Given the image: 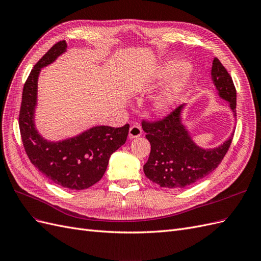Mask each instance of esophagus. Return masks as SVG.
Listing matches in <instances>:
<instances>
[{
  "mask_svg": "<svg viewBox=\"0 0 261 261\" xmlns=\"http://www.w3.org/2000/svg\"><path fill=\"white\" fill-rule=\"evenodd\" d=\"M141 135H142V129H141V126L138 124H133L129 130V138L130 139L139 138Z\"/></svg>",
  "mask_w": 261,
  "mask_h": 261,
  "instance_id": "34e87169",
  "label": "esophagus"
}]
</instances>
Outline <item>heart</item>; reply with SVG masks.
Returning <instances> with one entry per match:
<instances>
[{
	"label": "heart",
	"mask_w": 261,
	"mask_h": 261,
	"mask_svg": "<svg viewBox=\"0 0 261 261\" xmlns=\"http://www.w3.org/2000/svg\"><path fill=\"white\" fill-rule=\"evenodd\" d=\"M174 73L176 75L172 79L166 88L153 101V110L155 113H168L175 106V103L181 98V96L190 85V71L185 68V63L180 61H173L166 64L158 73V80L161 82L167 81L172 77Z\"/></svg>",
	"instance_id": "1"
}]
</instances>
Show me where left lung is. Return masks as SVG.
<instances>
[{"instance_id":"obj_1","label":"left lung","mask_w":261,"mask_h":261,"mask_svg":"<svg viewBox=\"0 0 261 261\" xmlns=\"http://www.w3.org/2000/svg\"><path fill=\"white\" fill-rule=\"evenodd\" d=\"M211 74L220 97L229 102L236 117V88L218 58H214ZM182 107L178 106L161 120L142 121L145 138L151 144L143 170L148 179L161 187L185 188L202 179L220 165L233 140L234 133L219 147L211 150L199 147L181 123Z\"/></svg>"}]
</instances>
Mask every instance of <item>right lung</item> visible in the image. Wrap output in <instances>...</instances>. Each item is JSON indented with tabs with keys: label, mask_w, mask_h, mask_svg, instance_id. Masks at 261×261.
Segmentation results:
<instances>
[{
	"label": "right lung",
	"mask_w": 261,
	"mask_h": 261,
	"mask_svg": "<svg viewBox=\"0 0 261 261\" xmlns=\"http://www.w3.org/2000/svg\"><path fill=\"white\" fill-rule=\"evenodd\" d=\"M65 49L64 40L57 42L34 66L23 88L18 123L24 148L33 165L61 187L82 190L101 179L110 155L125 143L130 125L94 126L80 136L59 142H50L39 135L34 122L39 72Z\"/></svg>",
	"instance_id": "1"
}]
</instances>
